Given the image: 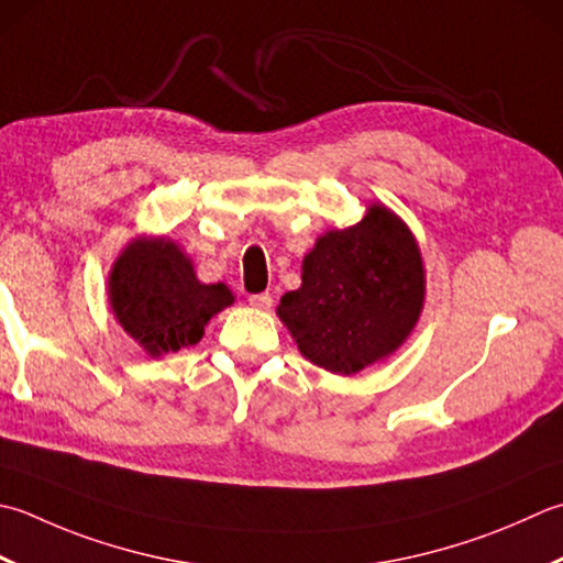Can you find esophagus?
Segmentation results:
<instances>
[{"mask_svg": "<svg viewBox=\"0 0 563 563\" xmlns=\"http://www.w3.org/2000/svg\"><path fill=\"white\" fill-rule=\"evenodd\" d=\"M249 302H251L253 307H258V310H271V305H273V295H271V292L251 295V297H249Z\"/></svg>", "mask_w": 563, "mask_h": 563, "instance_id": "esophagus-1", "label": "esophagus"}]
</instances>
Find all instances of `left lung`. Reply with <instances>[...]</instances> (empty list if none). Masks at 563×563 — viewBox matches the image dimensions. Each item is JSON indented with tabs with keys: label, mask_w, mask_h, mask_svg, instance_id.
<instances>
[{
	"label": "left lung",
	"mask_w": 563,
	"mask_h": 563,
	"mask_svg": "<svg viewBox=\"0 0 563 563\" xmlns=\"http://www.w3.org/2000/svg\"><path fill=\"white\" fill-rule=\"evenodd\" d=\"M422 302L420 249L390 209L371 205L356 227L317 241L300 290L280 297L278 314L305 358L351 376L402 344Z\"/></svg>",
	"instance_id": "left-lung-1"
}]
</instances>
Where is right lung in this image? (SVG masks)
I'll return each instance as SVG.
<instances>
[{
    "label": "right lung",
    "mask_w": 563,
    "mask_h": 563,
    "mask_svg": "<svg viewBox=\"0 0 563 563\" xmlns=\"http://www.w3.org/2000/svg\"><path fill=\"white\" fill-rule=\"evenodd\" d=\"M109 302L121 327L151 356H161L197 344L212 314L234 297L222 283L197 280L190 258L173 241L139 239L114 263Z\"/></svg>",
    "instance_id": "add662e5"
}]
</instances>
